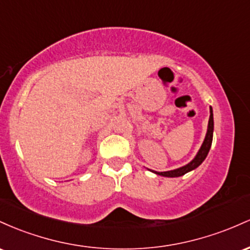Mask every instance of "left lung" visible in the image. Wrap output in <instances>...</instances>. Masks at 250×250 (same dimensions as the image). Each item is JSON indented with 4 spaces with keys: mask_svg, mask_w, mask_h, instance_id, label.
Here are the masks:
<instances>
[{
    "mask_svg": "<svg viewBox=\"0 0 250 250\" xmlns=\"http://www.w3.org/2000/svg\"><path fill=\"white\" fill-rule=\"evenodd\" d=\"M212 132H214V117H212V108L210 107V117H209V124H208V131H207L206 138H204L203 144L198 151V153L196 155L195 158L192 159L189 164H187L186 167H182L179 169L171 170V171H165V172H157V171H152V172L157 173L159 176H164V177H179V176L186 175L187 172L196 169L197 167H200L202 162L206 159V157L208 156V152L211 147L212 143Z\"/></svg>",
    "mask_w": 250,
    "mask_h": 250,
    "instance_id": "8db88e82",
    "label": "left lung"
}]
</instances>
